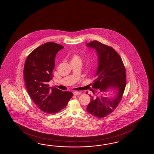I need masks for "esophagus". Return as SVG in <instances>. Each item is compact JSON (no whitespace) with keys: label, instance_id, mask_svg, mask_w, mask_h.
Listing matches in <instances>:
<instances>
[{"label":"esophagus","instance_id":"34e87169","mask_svg":"<svg viewBox=\"0 0 154 154\" xmlns=\"http://www.w3.org/2000/svg\"><path fill=\"white\" fill-rule=\"evenodd\" d=\"M73 94L75 96H78V95H80V93L79 92L75 91L73 92Z\"/></svg>","mask_w":154,"mask_h":154}]
</instances>
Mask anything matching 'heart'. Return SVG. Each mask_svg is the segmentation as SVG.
<instances>
[{
    "instance_id": "b5f03b06",
    "label": "heart",
    "mask_w": 154,
    "mask_h": 154,
    "mask_svg": "<svg viewBox=\"0 0 154 154\" xmlns=\"http://www.w3.org/2000/svg\"><path fill=\"white\" fill-rule=\"evenodd\" d=\"M76 61H81V59L80 57L78 54H74L72 57L71 62H76Z\"/></svg>"
}]
</instances>
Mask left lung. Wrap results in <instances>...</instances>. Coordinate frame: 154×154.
I'll use <instances>...</instances> for the list:
<instances>
[{"instance_id":"8db88e82","label":"left lung","mask_w":154,"mask_h":154,"mask_svg":"<svg viewBox=\"0 0 154 154\" xmlns=\"http://www.w3.org/2000/svg\"><path fill=\"white\" fill-rule=\"evenodd\" d=\"M86 45L95 49L98 57V67L92 85L96 91L89 95L91 100L86 111L96 117L103 118L111 113L121 101L126 85L125 69L121 57L113 48L97 41ZM109 89L114 90V98L105 94Z\"/></svg>"}]
</instances>
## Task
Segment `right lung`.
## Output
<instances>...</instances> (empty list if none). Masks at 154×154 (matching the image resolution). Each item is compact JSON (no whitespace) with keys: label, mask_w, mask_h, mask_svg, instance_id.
Here are the masks:
<instances>
[{"label":"right lung","mask_w":154,"mask_h":154,"mask_svg":"<svg viewBox=\"0 0 154 154\" xmlns=\"http://www.w3.org/2000/svg\"><path fill=\"white\" fill-rule=\"evenodd\" d=\"M63 46L47 42L34 49L27 57L23 68L26 88L38 107L47 113H55L65 108L72 97L71 92L51 88L56 54Z\"/></svg>","instance_id":"1"}]
</instances>
